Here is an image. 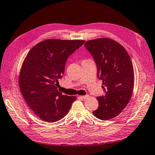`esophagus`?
<instances>
[{
  "instance_id": "obj_1",
  "label": "esophagus",
  "mask_w": 155,
  "mask_h": 155,
  "mask_svg": "<svg viewBox=\"0 0 155 155\" xmlns=\"http://www.w3.org/2000/svg\"><path fill=\"white\" fill-rule=\"evenodd\" d=\"M88 97H89V95H84V96H81L80 97H81L82 99H84V100H85V99H86L87 98H88Z\"/></svg>"
}]
</instances>
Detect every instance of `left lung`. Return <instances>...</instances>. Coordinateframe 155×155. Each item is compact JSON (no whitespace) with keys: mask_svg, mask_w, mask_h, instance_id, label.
Returning <instances> with one entry per match:
<instances>
[{"mask_svg":"<svg viewBox=\"0 0 155 155\" xmlns=\"http://www.w3.org/2000/svg\"><path fill=\"white\" fill-rule=\"evenodd\" d=\"M84 46L95 60L97 77L106 91L104 96L96 98L98 107L93 114L102 120H110L122 112L131 98L134 86L132 60L125 48L110 38L90 40Z\"/></svg>","mask_w":155,"mask_h":155,"instance_id":"1","label":"left lung"}]
</instances>
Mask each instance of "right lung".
<instances>
[{
	"label": "right lung",
	"instance_id": "1",
	"mask_svg": "<svg viewBox=\"0 0 155 155\" xmlns=\"http://www.w3.org/2000/svg\"><path fill=\"white\" fill-rule=\"evenodd\" d=\"M84 40L49 39L39 42L28 53L19 74V87L29 107L40 119L53 123L70 110L76 96L62 95L57 87L66 61Z\"/></svg>",
	"mask_w": 155,
	"mask_h": 155
}]
</instances>
